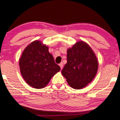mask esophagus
I'll use <instances>...</instances> for the list:
<instances>
[{"label": "esophagus", "instance_id": "obj_1", "mask_svg": "<svg viewBox=\"0 0 120 120\" xmlns=\"http://www.w3.org/2000/svg\"><path fill=\"white\" fill-rule=\"evenodd\" d=\"M59 66L60 67V68H61V69H62L63 68V63H61L59 64Z\"/></svg>", "mask_w": 120, "mask_h": 120}]
</instances>
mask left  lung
I'll return each mask as SVG.
<instances>
[{
	"label": "left lung",
	"instance_id": "left-lung-1",
	"mask_svg": "<svg viewBox=\"0 0 120 120\" xmlns=\"http://www.w3.org/2000/svg\"><path fill=\"white\" fill-rule=\"evenodd\" d=\"M98 67L97 58L91 47L79 41L67 49V63L61 73L70 86L81 89L94 79Z\"/></svg>",
	"mask_w": 120,
	"mask_h": 120
}]
</instances>
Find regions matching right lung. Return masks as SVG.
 <instances>
[{"label":"right lung","instance_id":"right-lung-1","mask_svg":"<svg viewBox=\"0 0 120 120\" xmlns=\"http://www.w3.org/2000/svg\"><path fill=\"white\" fill-rule=\"evenodd\" d=\"M19 68L26 83L36 89L45 87L60 70L48 46L40 40L34 41L24 49L19 59Z\"/></svg>","mask_w":120,"mask_h":120}]
</instances>
